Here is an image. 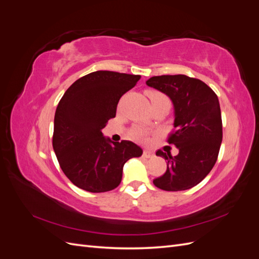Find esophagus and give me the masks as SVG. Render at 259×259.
I'll use <instances>...</instances> for the list:
<instances>
[{
	"label": "esophagus",
	"instance_id": "obj_1",
	"mask_svg": "<svg viewBox=\"0 0 259 259\" xmlns=\"http://www.w3.org/2000/svg\"><path fill=\"white\" fill-rule=\"evenodd\" d=\"M143 156L145 159H150V158H153L154 156V153L151 152V151H148V150H144L143 152Z\"/></svg>",
	"mask_w": 259,
	"mask_h": 259
}]
</instances>
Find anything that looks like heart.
<instances>
[{"label":"heart","instance_id":"obj_1","mask_svg":"<svg viewBox=\"0 0 259 259\" xmlns=\"http://www.w3.org/2000/svg\"><path fill=\"white\" fill-rule=\"evenodd\" d=\"M148 96H149V98H150L151 104L156 103V101L162 100V99H167V97L164 95V94H162L160 92H156V91H149ZM132 135L135 139L140 140V142H145V140H147V138H148L147 132L140 127H135L134 130H133Z\"/></svg>","mask_w":259,"mask_h":259}]
</instances>
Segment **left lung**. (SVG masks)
<instances>
[{
	"label": "left lung",
	"mask_w": 259,
	"mask_h": 259,
	"mask_svg": "<svg viewBox=\"0 0 259 259\" xmlns=\"http://www.w3.org/2000/svg\"><path fill=\"white\" fill-rule=\"evenodd\" d=\"M146 84L165 94L174 106V127L167 142L178 154L156 151L165 159V174L153 180L165 191L190 189L215 165L223 140L221 106L214 91L201 80L184 74L152 76Z\"/></svg>",
	"instance_id": "8db88e82"
}]
</instances>
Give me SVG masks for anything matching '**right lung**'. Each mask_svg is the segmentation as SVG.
I'll return each instance as SVG.
<instances>
[{
  "label": "right lung",
  "instance_id": "right-lung-1",
  "mask_svg": "<svg viewBox=\"0 0 259 259\" xmlns=\"http://www.w3.org/2000/svg\"><path fill=\"white\" fill-rule=\"evenodd\" d=\"M140 75L95 71L66 91L55 112L53 148L71 183L89 192L110 191L120 185L124 164L143 154L136 144L114 143L103 130L116 106Z\"/></svg>",
  "mask_w": 259,
  "mask_h": 259
}]
</instances>
